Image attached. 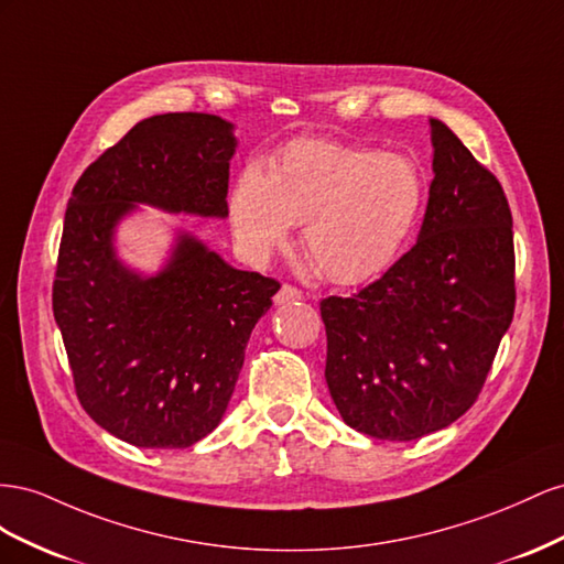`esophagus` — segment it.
<instances>
[{
  "label": "esophagus",
  "mask_w": 564,
  "mask_h": 564,
  "mask_svg": "<svg viewBox=\"0 0 564 564\" xmlns=\"http://www.w3.org/2000/svg\"><path fill=\"white\" fill-rule=\"evenodd\" d=\"M304 295H302V291H297L295 285H281L279 288V293L273 295V302L276 304H291V302H300Z\"/></svg>",
  "instance_id": "esophagus-1"
}]
</instances>
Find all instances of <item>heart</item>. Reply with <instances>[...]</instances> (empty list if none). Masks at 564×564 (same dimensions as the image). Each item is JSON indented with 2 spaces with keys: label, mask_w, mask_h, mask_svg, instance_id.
I'll list each match as a JSON object with an SVG mask.
<instances>
[{
  "label": "heart",
  "mask_w": 564,
  "mask_h": 564,
  "mask_svg": "<svg viewBox=\"0 0 564 564\" xmlns=\"http://www.w3.org/2000/svg\"><path fill=\"white\" fill-rule=\"evenodd\" d=\"M425 203L411 158L326 139H297L250 163L231 188L229 217L240 250L264 260L293 224L302 246L333 283L359 285L390 269Z\"/></svg>",
  "instance_id": "b5f03b06"
}]
</instances>
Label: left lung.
<instances>
[{"label": "left lung", "mask_w": 564, "mask_h": 564, "mask_svg": "<svg viewBox=\"0 0 564 564\" xmlns=\"http://www.w3.org/2000/svg\"><path fill=\"white\" fill-rule=\"evenodd\" d=\"M430 130L434 180L415 246L357 295L321 300L335 406L390 442L425 437L475 404L514 312L506 193L442 120Z\"/></svg>", "instance_id": "8db88e82"}]
</instances>
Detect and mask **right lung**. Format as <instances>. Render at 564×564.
<instances>
[{"instance_id":"1","label":"right lung","mask_w":564,"mask_h":564,"mask_svg":"<svg viewBox=\"0 0 564 564\" xmlns=\"http://www.w3.org/2000/svg\"><path fill=\"white\" fill-rule=\"evenodd\" d=\"M234 124L207 112L137 122L79 176L54 279V318L79 404L112 437L186 448L229 406L257 321L281 283L227 264L180 234L153 276L124 267L112 238L137 205L229 215Z\"/></svg>"}]
</instances>
